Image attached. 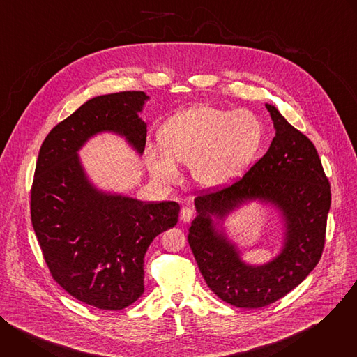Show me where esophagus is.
Masks as SVG:
<instances>
[{
    "label": "esophagus",
    "instance_id": "obj_1",
    "mask_svg": "<svg viewBox=\"0 0 357 357\" xmlns=\"http://www.w3.org/2000/svg\"><path fill=\"white\" fill-rule=\"evenodd\" d=\"M193 216H195V211L192 208H188V206L182 208V211H181V222L189 223L193 219Z\"/></svg>",
    "mask_w": 357,
    "mask_h": 357
}]
</instances>
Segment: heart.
<instances>
[{
	"label": "heart",
	"instance_id": "1",
	"mask_svg": "<svg viewBox=\"0 0 357 357\" xmlns=\"http://www.w3.org/2000/svg\"><path fill=\"white\" fill-rule=\"evenodd\" d=\"M264 128L256 114L197 106L174 116L161 131V148L146 152L148 169L158 183L171 185L190 167L192 178L205 188H220L237 179L256 158Z\"/></svg>",
	"mask_w": 357,
	"mask_h": 357
}]
</instances>
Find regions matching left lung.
I'll return each mask as SVG.
<instances>
[{
	"label": "left lung",
	"instance_id": "8db88e82",
	"mask_svg": "<svg viewBox=\"0 0 357 357\" xmlns=\"http://www.w3.org/2000/svg\"><path fill=\"white\" fill-rule=\"evenodd\" d=\"M275 137L266 154L233 183L203 189L195 197L196 219L188 241L208 287L237 308H261L298 287L319 263L331 209V185L312 141L266 105ZM248 198L271 201L286 218V243L279 257L247 266L211 223Z\"/></svg>",
	"mask_w": 357,
	"mask_h": 357
}]
</instances>
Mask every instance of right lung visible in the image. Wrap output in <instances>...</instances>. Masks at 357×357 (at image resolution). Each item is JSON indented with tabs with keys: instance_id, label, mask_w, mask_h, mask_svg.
Here are the masks:
<instances>
[{
	"instance_id": "right-lung-1",
	"label": "right lung",
	"mask_w": 357,
	"mask_h": 357,
	"mask_svg": "<svg viewBox=\"0 0 357 357\" xmlns=\"http://www.w3.org/2000/svg\"><path fill=\"white\" fill-rule=\"evenodd\" d=\"M144 91L94 97L46 135L31 186V220L52 278L90 307L119 311L144 292V256L178 223L176 202H141L96 190L77 149L100 131L124 135L141 152Z\"/></svg>"
}]
</instances>
